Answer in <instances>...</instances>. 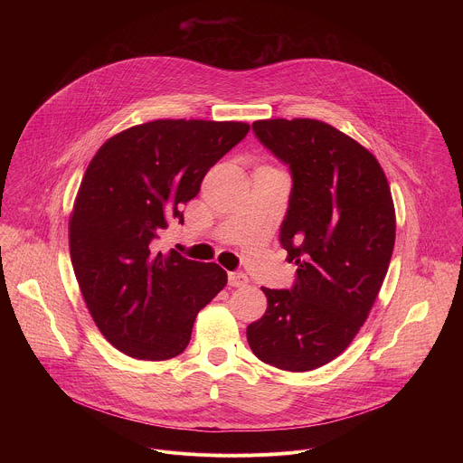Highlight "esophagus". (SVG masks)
I'll return each mask as SVG.
<instances>
[{"label": "esophagus", "mask_w": 463, "mask_h": 463, "mask_svg": "<svg viewBox=\"0 0 463 463\" xmlns=\"http://www.w3.org/2000/svg\"><path fill=\"white\" fill-rule=\"evenodd\" d=\"M249 284V279L247 275L243 273H229V286L232 288H243Z\"/></svg>", "instance_id": "34e87169"}]
</instances>
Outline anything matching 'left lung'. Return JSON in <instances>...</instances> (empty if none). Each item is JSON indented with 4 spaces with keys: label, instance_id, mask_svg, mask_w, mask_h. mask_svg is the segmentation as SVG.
<instances>
[{
    "label": "left lung",
    "instance_id": "left-lung-1",
    "mask_svg": "<svg viewBox=\"0 0 463 463\" xmlns=\"http://www.w3.org/2000/svg\"><path fill=\"white\" fill-rule=\"evenodd\" d=\"M252 129L291 168L280 243L297 282L261 288L268 309L247 341L263 363L309 372L341 355L370 315L395 241L392 194L373 154L322 120L268 118Z\"/></svg>",
    "mask_w": 463,
    "mask_h": 463
}]
</instances>
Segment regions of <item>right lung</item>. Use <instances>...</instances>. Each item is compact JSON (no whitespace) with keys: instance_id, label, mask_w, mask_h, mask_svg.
Wrapping results in <instances>:
<instances>
[{"instance_id":"right-lung-1","label":"right lung","mask_w":463,"mask_h":463,"mask_svg":"<svg viewBox=\"0 0 463 463\" xmlns=\"http://www.w3.org/2000/svg\"><path fill=\"white\" fill-rule=\"evenodd\" d=\"M249 131L236 120L159 118L109 137L82 177L70 216V250L84 302L109 345L166 361L190 341L194 320L227 284L157 238L205 174Z\"/></svg>"}]
</instances>
